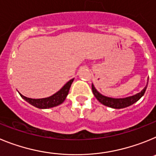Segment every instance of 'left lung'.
Wrapping results in <instances>:
<instances>
[{"mask_svg": "<svg viewBox=\"0 0 156 156\" xmlns=\"http://www.w3.org/2000/svg\"><path fill=\"white\" fill-rule=\"evenodd\" d=\"M91 87L94 95L98 99V101H99V102H101L104 105L110 107V108L119 109V108H126V107H128V106L134 104L135 102H137V101L144 94V92H145L147 87H148V82H147V85L145 86V87L141 91L133 95V96H129V97L124 98H112L106 97L96 90V88L94 87L93 83H92Z\"/></svg>", "mask_w": 156, "mask_h": 156, "instance_id": "obj_1", "label": "left lung"}]
</instances>
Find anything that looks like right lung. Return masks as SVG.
<instances>
[{
  "label": "right lung",
  "mask_w": 156,
  "mask_h": 156,
  "mask_svg": "<svg viewBox=\"0 0 156 156\" xmlns=\"http://www.w3.org/2000/svg\"><path fill=\"white\" fill-rule=\"evenodd\" d=\"M73 80L74 79H72L69 81H68L57 93L54 94L53 95H51L50 97L45 98L34 99L25 97V96H23L20 93H19V94L24 100L27 101V102H29L30 105L35 106V107L38 108H53V107H55V106L61 105L66 100V97H67V95L69 94V91L72 83L73 82Z\"/></svg>",
  "instance_id": "1"
}]
</instances>
